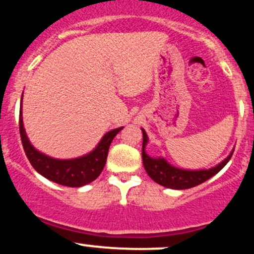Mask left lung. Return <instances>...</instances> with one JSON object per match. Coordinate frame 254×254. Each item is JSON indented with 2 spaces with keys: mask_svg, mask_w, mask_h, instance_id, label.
<instances>
[{
  "mask_svg": "<svg viewBox=\"0 0 254 254\" xmlns=\"http://www.w3.org/2000/svg\"><path fill=\"white\" fill-rule=\"evenodd\" d=\"M143 133V142H142V160H143L144 170L147 171L148 176L152 178L158 185L166 187L171 189H188L193 188L195 186H199L204 183L205 181L210 180L214 175L218 174L230 160L233 155L234 149L224 160L217 164L216 166L211 169L202 170H186L180 169L171 165L165 158L158 157L153 158L146 153V146L148 143V136H147L144 129H141Z\"/></svg>",
  "mask_w": 254,
  "mask_h": 254,
  "instance_id": "8db88e82",
  "label": "left lung"
}]
</instances>
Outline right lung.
<instances>
[{
  "instance_id": "obj_1",
  "label": "right lung",
  "mask_w": 254,
  "mask_h": 254,
  "mask_svg": "<svg viewBox=\"0 0 254 254\" xmlns=\"http://www.w3.org/2000/svg\"><path fill=\"white\" fill-rule=\"evenodd\" d=\"M21 108H23V96H21L20 105L19 131H20L25 154L33 169L52 182L61 186L73 187V188H79L91 183L100 176L105 168L108 148L112 143L114 136L124 127H117L106 132L95 148L88 154L73 159H57L44 154L32 146L25 131Z\"/></svg>"
}]
</instances>
